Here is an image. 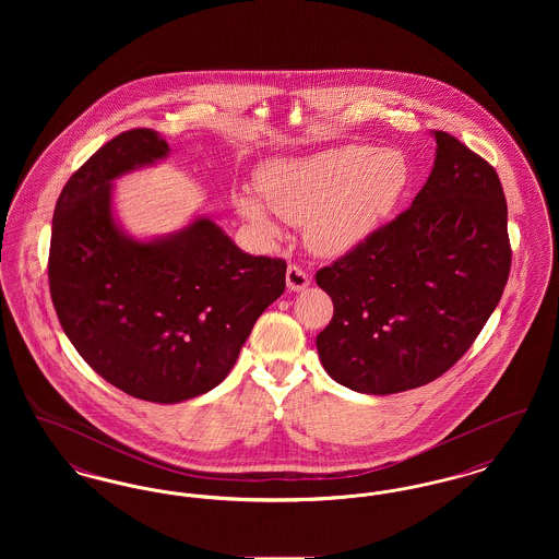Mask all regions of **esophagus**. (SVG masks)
Here are the masks:
<instances>
[{
  "mask_svg": "<svg viewBox=\"0 0 559 559\" xmlns=\"http://www.w3.org/2000/svg\"><path fill=\"white\" fill-rule=\"evenodd\" d=\"M308 285H310V276H308V272L304 267H299L297 264H292V266L287 267V287L292 292H301Z\"/></svg>",
  "mask_w": 559,
  "mask_h": 559,
  "instance_id": "esophagus-1",
  "label": "esophagus"
}]
</instances>
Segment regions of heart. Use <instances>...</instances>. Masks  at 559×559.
<instances>
[{"instance_id": "b5f03b06", "label": "heart", "mask_w": 559, "mask_h": 559, "mask_svg": "<svg viewBox=\"0 0 559 559\" xmlns=\"http://www.w3.org/2000/svg\"><path fill=\"white\" fill-rule=\"evenodd\" d=\"M258 188L235 197L237 212L267 237L278 228L270 210L306 226L322 255L356 249L390 217L408 187V163L394 148H329L301 159H276L258 171Z\"/></svg>"}]
</instances>
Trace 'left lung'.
Wrapping results in <instances>:
<instances>
[{"mask_svg":"<svg viewBox=\"0 0 559 559\" xmlns=\"http://www.w3.org/2000/svg\"><path fill=\"white\" fill-rule=\"evenodd\" d=\"M406 212L317 283L333 319L317 337L320 362L362 394L421 388L451 369L495 312L511 267L506 192L495 167L447 132Z\"/></svg>","mask_w":559,"mask_h":559,"instance_id":"8db88e82","label":"left lung"}]
</instances>
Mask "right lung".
<instances>
[{"instance_id": "1", "label": "right lung", "mask_w": 559, "mask_h": 559, "mask_svg": "<svg viewBox=\"0 0 559 559\" xmlns=\"http://www.w3.org/2000/svg\"><path fill=\"white\" fill-rule=\"evenodd\" d=\"M167 153L146 128L100 146L56 201L48 260L53 308L81 358L121 392L160 404L224 381L287 272L281 258L242 253L210 217L146 242L123 235L110 182Z\"/></svg>"}]
</instances>
